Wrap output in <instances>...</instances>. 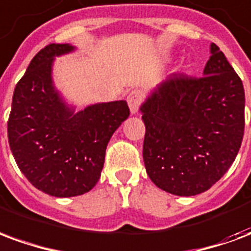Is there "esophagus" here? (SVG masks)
<instances>
[{
	"label": "esophagus",
	"mask_w": 251,
	"mask_h": 251,
	"mask_svg": "<svg viewBox=\"0 0 251 251\" xmlns=\"http://www.w3.org/2000/svg\"><path fill=\"white\" fill-rule=\"evenodd\" d=\"M142 102V94L141 91L138 90H133L130 93L127 94V103H129V107H130L131 114H136L140 106H141Z\"/></svg>",
	"instance_id": "1"
}]
</instances>
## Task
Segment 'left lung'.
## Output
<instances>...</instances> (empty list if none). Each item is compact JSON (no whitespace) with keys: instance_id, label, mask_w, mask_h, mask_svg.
Segmentation results:
<instances>
[{"instance_id":"1","label":"left lung","mask_w":251,"mask_h":251,"mask_svg":"<svg viewBox=\"0 0 251 251\" xmlns=\"http://www.w3.org/2000/svg\"><path fill=\"white\" fill-rule=\"evenodd\" d=\"M140 110L147 129V174L163 191L201 194L237 157L245 130V90L214 43L203 76L172 74Z\"/></svg>"}]
</instances>
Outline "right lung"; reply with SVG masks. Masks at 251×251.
I'll list each match as a JSON object with an SVG mask.
<instances>
[{
    "instance_id": "obj_1",
    "label": "right lung",
    "mask_w": 251,
    "mask_h": 251,
    "mask_svg": "<svg viewBox=\"0 0 251 251\" xmlns=\"http://www.w3.org/2000/svg\"><path fill=\"white\" fill-rule=\"evenodd\" d=\"M74 51L50 44L36 53L14 88L8 120L10 151L32 185L56 198L88 192L100 177L110 138L129 117L126 100L74 113L52 82L55 56Z\"/></svg>"
}]
</instances>
